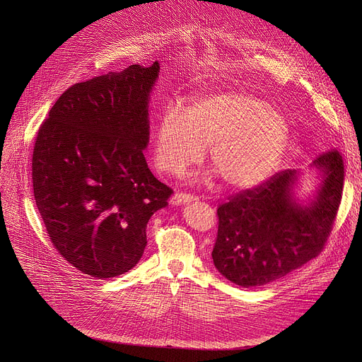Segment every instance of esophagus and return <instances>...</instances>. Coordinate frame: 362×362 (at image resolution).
<instances>
[{"mask_svg":"<svg viewBox=\"0 0 362 362\" xmlns=\"http://www.w3.org/2000/svg\"><path fill=\"white\" fill-rule=\"evenodd\" d=\"M197 200L196 196H192V194H187V193H175L172 197H170V203L175 204V206H179V204H185V203H189V202H194Z\"/></svg>","mask_w":362,"mask_h":362,"instance_id":"34e87169","label":"esophagus"}]
</instances>
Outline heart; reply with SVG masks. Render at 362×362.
I'll use <instances>...</instances> for the list:
<instances>
[{
	"instance_id": "b5f03b06",
	"label": "heart",
	"mask_w": 362,
	"mask_h": 362,
	"mask_svg": "<svg viewBox=\"0 0 362 362\" xmlns=\"http://www.w3.org/2000/svg\"><path fill=\"white\" fill-rule=\"evenodd\" d=\"M289 140L286 117L245 90L228 88L194 97L186 112L168 106L154 127L153 159L160 170L183 175L209 144V160L229 189L265 182L278 168Z\"/></svg>"
}]
</instances>
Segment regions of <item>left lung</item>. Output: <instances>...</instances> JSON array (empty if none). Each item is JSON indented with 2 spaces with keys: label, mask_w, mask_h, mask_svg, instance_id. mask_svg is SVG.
<instances>
[{
  "label": "left lung",
  "mask_w": 362,
  "mask_h": 362,
  "mask_svg": "<svg viewBox=\"0 0 362 362\" xmlns=\"http://www.w3.org/2000/svg\"><path fill=\"white\" fill-rule=\"evenodd\" d=\"M311 168L321 172V185L306 204L293 196L299 172L284 170L219 206L212 257L226 279L243 288L262 286L324 249L342 197V156L338 150L325 151Z\"/></svg>",
  "instance_id": "8db88e82"
}]
</instances>
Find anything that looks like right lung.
I'll return each mask as SVG.
<instances>
[{
	"label": "right lung",
	"mask_w": 362,
	"mask_h": 362,
	"mask_svg": "<svg viewBox=\"0 0 362 362\" xmlns=\"http://www.w3.org/2000/svg\"><path fill=\"white\" fill-rule=\"evenodd\" d=\"M160 66L77 83L54 103L33 151V189L51 243L80 272L107 279L137 265L146 228L173 190L150 172L148 95Z\"/></svg>",
	"instance_id": "right-lung-1"
}]
</instances>
